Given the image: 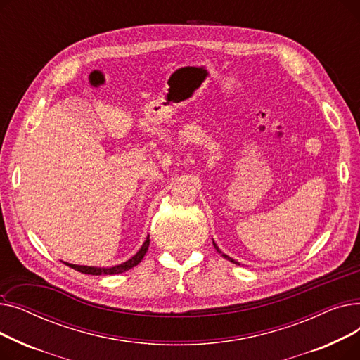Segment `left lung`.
<instances>
[{
  "instance_id": "8db88e82",
  "label": "left lung",
  "mask_w": 360,
  "mask_h": 360,
  "mask_svg": "<svg viewBox=\"0 0 360 360\" xmlns=\"http://www.w3.org/2000/svg\"><path fill=\"white\" fill-rule=\"evenodd\" d=\"M213 245H214V248H216V250H217V252H219V254H221V257H224V258H228V259H229V261H232V262H235V264H238V266H239V262H238V261H235V259H232V258H231V257H228V255H226V254H223V252H221V251H220V250H219V247H217V245H216V243H214V240H213Z\"/></svg>"
}]
</instances>
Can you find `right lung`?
Wrapping results in <instances>:
<instances>
[{
    "instance_id": "add662e5",
    "label": "right lung",
    "mask_w": 360,
    "mask_h": 360,
    "mask_svg": "<svg viewBox=\"0 0 360 360\" xmlns=\"http://www.w3.org/2000/svg\"><path fill=\"white\" fill-rule=\"evenodd\" d=\"M148 245H150V236H147V239L144 240V243L141 245V248L139 250V252L131 257L128 261L122 262V264H118V266H113V267H89V266H77V264H70V262H65L68 267L77 270L80 273H84V274H91V276H102V274H120V273H124L132 267H136L137 264L144 258L147 250H148Z\"/></svg>"
}]
</instances>
